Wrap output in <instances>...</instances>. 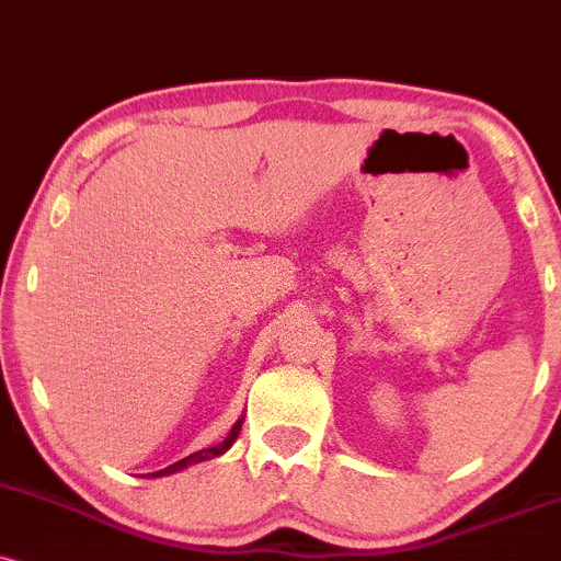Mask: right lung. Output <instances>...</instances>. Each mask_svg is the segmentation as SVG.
<instances>
[{
	"label": "right lung",
	"instance_id": "obj_1",
	"mask_svg": "<svg viewBox=\"0 0 561 561\" xmlns=\"http://www.w3.org/2000/svg\"><path fill=\"white\" fill-rule=\"evenodd\" d=\"M241 424H244V419H239L237 424L231 426V432H228V437L224 439V442H218V445H213V447H205V449H197V453H192V455H186L184 460H179V462H174V466H169V468H163V471H156V473H148V476H169V473H176V471H182V468H190L192 462H203V460H210V458H218V455H224L228 447L233 445V442H237V437H239V432H241Z\"/></svg>",
	"mask_w": 561,
	"mask_h": 561
}]
</instances>
